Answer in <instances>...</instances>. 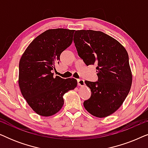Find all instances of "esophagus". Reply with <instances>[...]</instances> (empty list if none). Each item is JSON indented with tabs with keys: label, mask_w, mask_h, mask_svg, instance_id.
<instances>
[{
	"label": "esophagus",
	"mask_w": 148,
	"mask_h": 148,
	"mask_svg": "<svg viewBox=\"0 0 148 148\" xmlns=\"http://www.w3.org/2000/svg\"><path fill=\"white\" fill-rule=\"evenodd\" d=\"M77 84L79 86H84L85 85L84 80L82 79H77Z\"/></svg>",
	"instance_id": "34e87169"
}]
</instances>
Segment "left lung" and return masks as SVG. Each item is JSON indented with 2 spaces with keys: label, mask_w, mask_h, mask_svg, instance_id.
<instances>
[{
  "label": "left lung",
  "mask_w": 148,
  "mask_h": 148,
  "mask_svg": "<svg viewBox=\"0 0 148 148\" xmlns=\"http://www.w3.org/2000/svg\"><path fill=\"white\" fill-rule=\"evenodd\" d=\"M73 41L86 65L97 66L98 82H85L92 92L84 101L85 108L96 117L108 116L118 110L130 91L132 75L128 53L117 40L100 31L77 30Z\"/></svg>",
  "instance_id": "8db88e82"
}]
</instances>
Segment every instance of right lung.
<instances>
[{
    "instance_id": "1",
    "label": "right lung",
    "mask_w": 148,
    "mask_h": 148,
    "mask_svg": "<svg viewBox=\"0 0 148 148\" xmlns=\"http://www.w3.org/2000/svg\"><path fill=\"white\" fill-rule=\"evenodd\" d=\"M75 30L52 29L37 36L26 48L19 64V86L23 98L37 114L52 116L63 106L62 96L76 88L74 78L52 73L60 55L73 42Z\"/></svg>"
}]
</instances>
